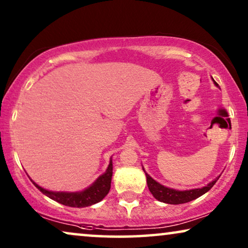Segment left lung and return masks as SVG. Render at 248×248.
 <instances>
[{
  "label": "left lung",
  "instance_id": "1",
  "mask_svg": "<svg viewBox=\"0 0 248 248\" xmlns=\"http://www.w3.org/2000/svg\"><path fill=\"white\" fill-rule=\"evenodd\" d=\"M215 83L217 84L216 81ZM145 176H147V184L151 194L154 195L158 201L168 203V204H182V203H187L189 201H193V200L200 198V196L208 192L209 189H211L212 186L216 184L217 181H218L220 177L219 176L218 178H216L215 181L202 188L188 189V191H177V189L166 187V186L159 184L158 182H155L154 178L150 177L147 172H145Z\"/></svg>",
  "mask_w": 248,
  "mask_h": 248
}]
</instances>
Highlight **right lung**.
Wrapping results in <instances>:
<instances>
[{
    "mask_svg": "<svg viewBox=\"0 0 248 248\" xmlns=\"http://www.w3.org/2000/svg\"><path fill=\"white\" fill-rule=\"evenodd\" d=\"M111 176H113V164H111L110 160V164L108 166L106 172L99 176V178L90 187H88L82 192H52L40 187L36 183H32L43 194L48 196L49 199L54 200V201L61 203V204L72 206V208H84V206H89L94 204V203L100 202L108 194L110 189Z\"/></svg>",
    "mask_w": 248,
    "mask_h": 248,
    "instance_id": "add662e5",
    "label": "right lung"
}]
</instances>
